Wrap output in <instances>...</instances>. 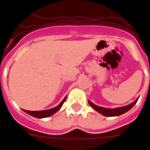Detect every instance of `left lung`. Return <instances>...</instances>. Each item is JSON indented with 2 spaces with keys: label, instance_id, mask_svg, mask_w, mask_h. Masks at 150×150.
<instances>
[{
  "label": "left lung",
  "instance_id": "1",
  "mask_svg": "<svg viewBox=\"0 0 150 150\" xmlns=\"http://www.w3.org/2000/svg\"><path fill=\"white\" fill-rule=\"evenodd\" d=\"M139 98H137L136 100H135L133 103L131 104L126 105L123 107H119V108H115V109H108V108H104V107L98 106L96 105L93 104L91 101L88 100V104L93 108L96 111H97L98 112H99L102 115H105V116H108V117H112V116H118V115H122L124 113H126L129 110L132 109V107L134 106L135 104L137 103Z\"/></svg>",
  "mask_w": 150,
  "mask_h": 150
}]
</instances>
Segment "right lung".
Here are the masks:
<instances>
[{
    "instance_id": "right-lung-1",
    "label": "right lung",
    "mask_w": 150,
    "mask_h": 150,
    "mask_svg": "<svg viewBox=\"0 0 150 150\" xmlns=\"http://www.w3.org/2000/svg\"><path fill=\"white\" fill-rule=\"evenodd\" d=\"M66 100V96L64 97V99H63L61 103L58 105V106L54 107V108H52V109H47V110H42V111H28V110H24V112H25L26 113L29 114L30 115L33 116V117L38 118V119H42V118H47L49 117L51 115H52L53 114H54L55 112H57L59 109L62 108L63 103L65 102Z\"/></svg>"
}]
</instances>
